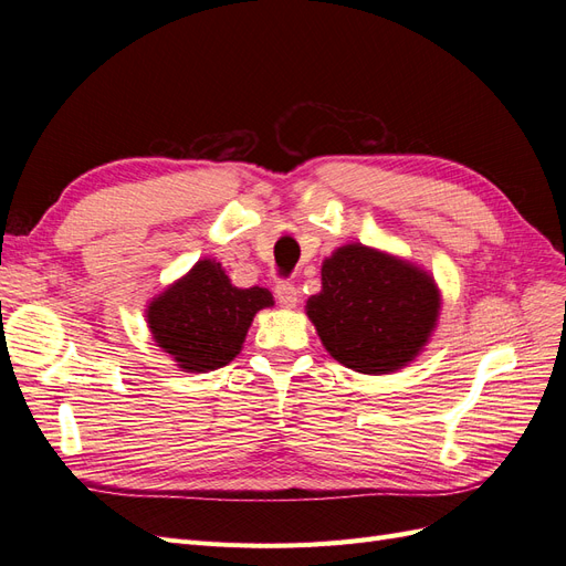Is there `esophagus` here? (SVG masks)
Masks as SVG:
<instances>
[{"label": "esophagus", "mask_w": 566, "mask_h": 566, "mask_svg": "<svg viewBox=\"0 0 566 566\" xmlns=\"http://www.w3.org/2000/svg\"><path fill=\"white\" fill-rule=\"evenodd\" d=\"M273 293H276V300L281 306H285V310H293V306L297 304L300 300V293L293 281H279L276 285H273Z\"/></svg>", "instance_id": "obj_1"}]
</instances>
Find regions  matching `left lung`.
Wrapping results in <instances>:
<instances>
[{"label": "left lung", "mask_w": 566, "mask_h": 566, "mask_svg": "<svg viewBox=\"0 0 566 566\" xmlns=\"http://www.w3.org/2000/svg\"><path fill=\"white\" fill-rule=\"evenodd\" d=\"M321 281L306 316L323 347L352 370L380 375L406 366L434 328V281L397 256L345 245L323 262Z\"/></svg>", "instance_id": "obj_1"}]
</instances>
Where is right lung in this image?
Returning <instances> with one entry per match:
<instances>
[{
    "instance_id": "1",
    "label": "right lung",
    "mask_w": 566,
    "mask_h": 566,
    "mask_svg": "<svg viewBox=\"0 0 566 566\" xmlns=\"http://www.w3.org/2000/svg\"><path fill=\"white\" fill-rule=\"evenodd\" d=\"M271 304L266 287H235L217 262L202 260L153 300L148 325L179 368L205 373L227 366L241 352L252 316Z\"/></svg>"
}]
</instances>
